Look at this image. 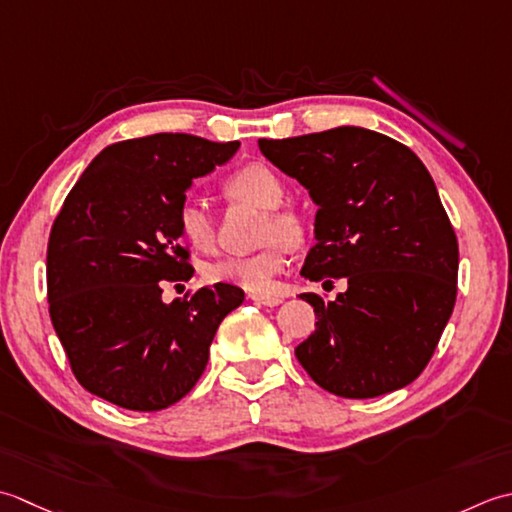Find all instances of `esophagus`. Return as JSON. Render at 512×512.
<instances>
[{"instance_id": "obj_1", "label": "esophagus", "mask_w": 512, "mask_h": 512, "mask_svg": "<svg viewBox=\"0 0 512 512\" xmlns=\"http://www.w3.org/2000/svg\"><path fill=\"white\" fill-rule=\"evenodd\" d=\"M249 298H252L256 305H263V307H278L280 302H283V298L278 296H265V294H249Z\"/></svg>"}]
</instances>
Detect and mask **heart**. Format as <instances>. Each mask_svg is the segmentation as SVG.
<instances>
[{
    "label": "heart",
    "instance_id": "heart-1",
    "mask_svg": "<svg viewBox=\"0 0 512 512\" xmlns=\"http://www.w3.org/2000/svg\"><path fill=\"white\" fill-rule=\"evenodd\" d=\"M225 190L234 198L267 210L260 241L269 245L249 256L216 258L205 265L203 276L210 283H227L252 294H267L274 289L276 276L287 265V245H298L305 238V223L294 210L280 207L287 198V185L263 163L245 165L234 172L227 179ZM176 221H179L181 236L192 247L201 252H210L214 247L216 225L203 198L187 196L179 207Z\"/></svg>",
    "mask_w": 512,
    "mask_h": 512
}]
</instances>
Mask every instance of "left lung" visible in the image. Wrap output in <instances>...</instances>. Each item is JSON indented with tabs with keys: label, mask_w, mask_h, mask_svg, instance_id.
Returning <instances> with one entry per match:
<instances>
[{
	"label": "left lung",
	"mask_w": 512,
	"mask_h": 512,
	"mask_svg": "<svg viewBox=\"0 0 512 512\" xmlns=\"http://www.w3.org/2000/svg\"><path fill=\"white\" fill-rule=\"evenodd\" d=\"M260 152L318 205L316 245L300 274L347 278L314 307L316 331L296 358L329 393L375 398L411 384L429 364L457 296V238L424 163L380 132L342 125Z\"/></svg>",
	"instance_id": "1"
}]
</instances>
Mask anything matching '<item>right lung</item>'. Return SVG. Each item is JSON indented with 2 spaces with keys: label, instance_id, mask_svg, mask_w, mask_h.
<instances>
[{
  "label": "right lung",
  "instance_id": "1",
  "mask_svg": "<svg viewBox=\"0 0 512 512\" xmlns=\"http://www.w3.org/2000/svg\"><path fill=\"white\" fill-rule=\"evenodd\" d=\"M238 148L179 132L121 141L66 196L46 256L50 320L75 378L97 398L161 411L203 375L243 289L216 283L163 302L161 280L192 278L176 214L194 179Z\"/></svg>",
  "mask_w": 512,
  "mask_h": 512
}]
</instances>
